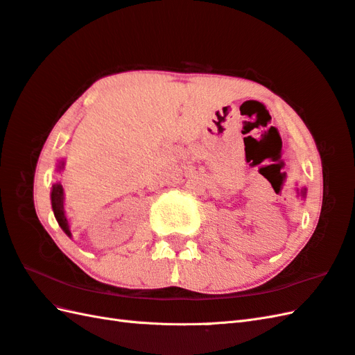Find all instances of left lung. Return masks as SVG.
<instances>
[{
    "label": "left lung",
    "mask_w": 355,
    "mask_h": 355,
    "mask_svg": "<svg viewBox=\"0 0 355 355\" xmlns=\"http://www.w3.org/2000/svg\"><path fill=\"white\" fill-rule=\"evenodd\" d=\"M295 191H296V198H301V200H304V198H306V195H307L306 187H296Z\"/></svg>",
    "instance_id": "8db88e82"
}]
</instances>
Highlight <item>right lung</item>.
I'll return each instance as SVG.
<instances>
[{
  "instance_id": "right-lung-1",
  "label": "right lung",
  "mask_w": 355,
  "mask_h": 355,
  "mask_svg": "<svg viewBox=\"0 0 355 355\" xmlns=\"http://www.w3.org/2000/svg\"><path fill=\"white\" fill-rule=\"evenodd\" d=\"M63 168H64V160L62 159V160L57 162L55 171L60 172V171H63ZM51 207H53V211H54L55 220L59 222L60 228L66 233V236L72 237L68 218H66V215H64V192H63V186H62L60 181H57V183L53 184V189H51Z\"/></svg>"
}]
</instances>
